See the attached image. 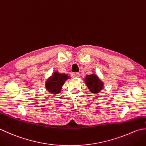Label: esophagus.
Instances as JSON below:
<instances>
[{"instance_id":"34e87169","label":"esophagus","mask_w":146,"mask_h":146,"mask_svg":"<svg viewBox=\"0 0 146 146\" xmlns=\"http://www.w3.org/2000/svg\"><path fill=\"white\" fill-rule=\"evenodd\" d=\"M73 77H75V78H78V77L80 76V74L78 73H73Z\"/></svg>"}]
</instances>
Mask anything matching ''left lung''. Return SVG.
<instances>
[{"label": "left lung", "instance_id": "left-lung-1", "mask_svg": "<svg viewBox=\"0 0 146 146\" xmlns=\"http://www.w3.org/2000/svg\"><path fill=\"white\" fill-rule=\"evenodd\" d=\"M85 82L88 89L93 94H97L103 88V83L95 74L86 75Z\"/></svg>", "mask_w": 146, "mask_h": 146}]
</instances>
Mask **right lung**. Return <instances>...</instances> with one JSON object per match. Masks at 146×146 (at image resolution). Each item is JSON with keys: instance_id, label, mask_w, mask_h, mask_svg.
Instances as JSON below:
<instances>
[{"instance_id": "obj_1", "label": "right lung", "mask_w": 146, "mask_h": 146, "mask_svg": "<svg viewBox=\"0 0 146 146\" xmlns=\"http://www.w3.org/2000/svg\"><path fill=\"white\" fill-rule=\"evenodd\" d=\"M68 78L69 76L66 74H60L56 71L46 82V89L52 94L58 95L60 92L62 86L63 85L65 81Z\"/></svg>"}]
</instances>
